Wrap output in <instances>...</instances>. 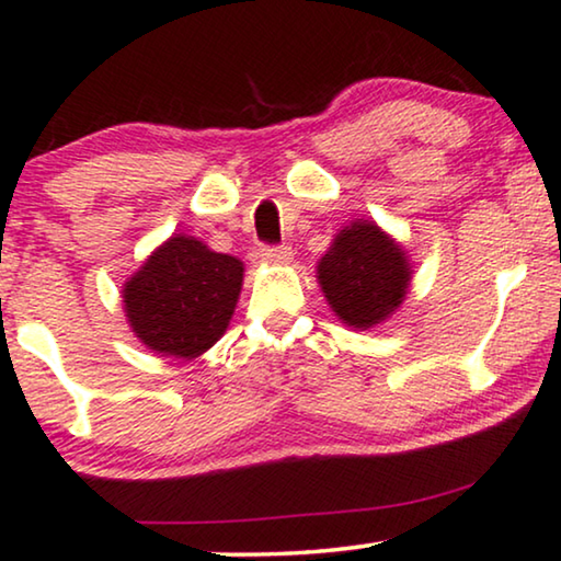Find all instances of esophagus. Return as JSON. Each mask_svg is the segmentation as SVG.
I'll return each mask as SVG.
<instances>
[{
    "label": "esophagus",
    "instance_id": "esophagus-1",
    "mask_svg": "<svg viewBox=\"0 0 561 561\" xmlns=\"http://www.w3.org/2000/svg\"><path fill=\"white\" fill-rule=\"evenodd\" d=\"M262 259L272 264H287L291 259V249L287 243H266V247H262Z\"/></svg>",
    "mask_w": 561,
    "mask_h": 561
}]
</instances>
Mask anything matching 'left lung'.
Instances as JSON below:
<instances>
[{
  "mask_svg": "<svg viewBox=\"0 0 561 561\" xmlns=\"http://www.w3.org/2000/svg\"><path fill=\"white\" fill-rule=\"evenodd\" d=\"M318 279L337 318L366 330L401 305L409 264L381 228L356 220L335 236L333 249L320 259Z\"/></svg>",
  "mask_w": 561,
  "mask_h": 561,
  "instance_id": "obj_1",
  "label": "left lung"
}]
</instances>
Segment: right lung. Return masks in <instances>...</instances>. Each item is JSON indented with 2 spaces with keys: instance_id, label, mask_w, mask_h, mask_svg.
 <instances>
[{
  "instance_id": "1",
  "label": "right lung",
  "mask_w": 561,
  "mask_h": 561,
  "mask_svg": "<svg viewBox=\"0 0 561 561\" xmlns=\"http://www.w3.org/2000/svg\"><path fill=\"white\" fill-rule=\"evenodd\" d=\"M241 282L239 259L172 236L126 282V318L147 348L195 358L226 333Z\"/></svg>"
}]
</instances>
